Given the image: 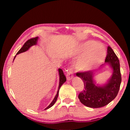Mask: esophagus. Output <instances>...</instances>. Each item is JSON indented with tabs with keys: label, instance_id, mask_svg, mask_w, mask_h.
<instances>
[{
	"label": "esophagus",
	"instance_id": "34e87169",
	"mask_svg": "<svg viewBox=\"0 0 130 130\" xmlns=\"http://www.w3.org/2000/svg\"><path fill=\"white\" fill-rule=\"evenodd\" d=\"M73 77V72H72V69H69L68 72L67 74V78L68 80H71Z\"/></svg>",
	"mask_w": 130,
	"mask_h": 130
}]
</instances>
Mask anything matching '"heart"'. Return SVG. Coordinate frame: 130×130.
Masks as SVG:
<instances>
[{
	"label": "heart",
	"mask_w": 130,
	"mask_h": 130,
	"mask_svg": "<svg viewBox=\"0 0 130 130\" xmlns=\"http://www.w3.org/2000/svg\"><path fill=\"white\" fill-rule=\"evenodd\" d=\"M81 49L87 52L83 60L80 61L76 66L78 71L85 72L92 69L95 66L102 63L106 56L105 48L100 43H95L92 41H87L81 46Z\"/></svg>",
	"instance_id": "heart-1"
}]
</instances>
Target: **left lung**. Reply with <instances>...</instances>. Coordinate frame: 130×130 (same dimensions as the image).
<instances>
[{
  "mask_svg": "<svg viewBox=\"0 0 130 130\" xmlns=\"http://www.w3.org/2000/svg\"><path fill=\"white\" fill-rule=\"evenodd\" d=\"M105 62L97 70L76 73V76L83 80L85 88L78 98L80 102L88 107L97 108L105 106L116 98L119 91L122 81L119 60L110 46L107 48ZM107 63L113 70V74L106 83L99 85L94 80L95 72Z\"/></svg>",
  "mask_w": 130,
  "mask_h": 130,
  "instance_id": "left-lung-1",
  "label": "left lung"
}]
</instances>
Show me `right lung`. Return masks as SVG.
<instances>
[{"instance_id": "add662e5", "label": "right lung", "mask_w": 130, "mask_h": 130, "mask_svg": "<svg viewBox=\"0 0 130 130\" xmlns=\"http://www.w3.org/2000/svg\"><path fill=\"white\" fill-rule=\"evenodd\" d=\"M38 39V37H36V38H33L28 39V41H26V42L25 43V44H24L23 46L22 47L21 49L19 50L18 52V53H17V55L20 54V53H23V52H26L27 50L29 49L30 47H31L32 46L37 45ZM15 57H16V56L14 57V59L15 58ZM58 73H59V76H60V83H59V86H58V91H57V93L56 94V95L55 96L53 100L52 103L49 104V106L46 108L45 109H49V108L52 107L53 105L54 104V103H56L57 98H58V92H59V90H60V87L62 86V85L65 82L66 80H67V78H66V77L64 75V74H63V72L62 71V70L60 69V68H59V69H58Z\"/></svg>"}]
</instances>
